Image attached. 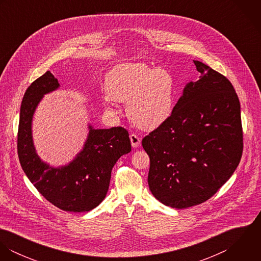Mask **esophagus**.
Listing matches in <instances>:
<instances>
[{
    "label": "esophagus",
    "mask_w": 261,
    "mask_h": 261,
    "mask_svg": "<svg viewBox=\"0 0 261 261\" xmlns=\"http://www.w3.org/2000/svg\"><path fill=\"white\" fill-rule=\"evenodd\" d=\"M129 140H130L132 146H133L134 148H138V147L140 146V144H141V139H140L137 135H135V134H132V135L129 136Z\"/></svg>",
    "instance_id": "obj_1"
}]
</instances>
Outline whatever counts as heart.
<instances>
[{"instance_id": "1", "label": "heart", "mask_w": 261, "mask_h": 261, "mask_svg": "<svg viewBox=\"0 0 261 261\" xmlns=\"http://www.w3.org/2000/svg\"><path fill=\"white\" fill-rule=\"evenodd\" d=\"M106 87L112 99L127 102L129 119L144 130L160 127L173 112L174 79L164 68L121 63L107 75Z\"/></svg>"}]
</instances>
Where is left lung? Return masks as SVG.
<instances>
[{
    "mask_svg": "<svg viewBox=\"0 0 261 261\" xmlns=\"http://www.w3.org/2000/svg\"><path fill=\"white\" fill-rule=\"evenodd\" d=\"M190 81L170 118L143 139L149 190L166 206L184 209L211 198L236 170L243 149L240 102L231 82L193 60Z\"/></svg>",
    "mask_w": 261,
    "mask_h": 261,
    "instance_id": "1",
    "label": "left lung"
}]
</instances>
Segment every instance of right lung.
<instances>
[{
	"mask_svg": "<svg viewBox=\"0 0 261 261\" xmlns=\"http://www.w3.org/2000/svg\"><path fill=\"white\" fill-rule=\"evenodd\" d=\"M59 87L47 71L27 88L20 109L18 155L24 173L46 200L64 211L88 212L106 198L112 168L132 150L130 141L123 127L94 128L88 123L84 145L72 161L58 167L44 162L34 145L32 121L44 95Z\"/></svg>",
	"mask_w": 261,
	"mask_h": 261,
	"instance_id": "add662e5",
	"label": "right lung"
}]
</instances>
